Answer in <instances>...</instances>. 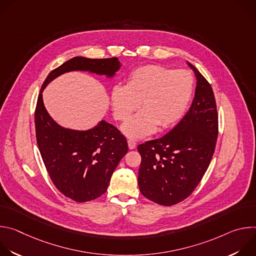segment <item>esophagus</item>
<instances>
[{
	"label": "esophagus",
	"instance_id": "1",
	"mask_svg": "<svg viewBox=\"0 0 256 256\" xmlns=\"http://www.w3.org/2000/svg\"><path fill=\"white\" fill-rule=\"evenodd\" d=\"M128 148H130V150H132V149H134V148L136 147V142L134 140H132V138H130V140H128Z\"/></svg>",
	"mask_w": 256,
	"mask_h": 256
}]
</instances>
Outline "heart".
I'll use <instances>...</instances> for the list:
<instances>
[{
	"label": "heart",
	"instance_id": "heart-1",
	"mask_svg": "<svg viewBox=\"0 0 256 256\" xmlns=\"http://www.w3.org/2000/svg\"><path fill=\"white\" fill-rule=\"evenodd\" d=\"M194 76L186 70H172L160 64H146L134 70L126 86L116 85L112 104L116 120L124 122L140 105L142 110L124 124V134L142 138L157 126L166 128L184 114L194 90Z\"/></svg>",
	"mask_w": 256,
	"mask_h": 256
}]
</instances>
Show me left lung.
<instances>
[{
    "label": "left lung",
    "mask_w": 256,
    "mask_h": 256,
    "mask_svg": "<svg viewBox=\"0 0 256 256\" xmlns=\"http://www.w3.org/2000/svg\"><path fill=\"white\" fill-rule=\"evenodd\" d=\"M188 64L198 80L190 110L167 134L138 146L140 192L161 206L176 204L192 194L216 148L218 122L214 91L198 68Z\"/></svg>",
    "instance_id": "left-lung-1"
}]
</instances>
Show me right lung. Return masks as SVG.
<instances>
[{"label": "right lung", "instance_id": "1", "mask_svg": "<svg viewBox=\"0 0 256 256\" xmlns=\"http://www.w3.org/2000/svg\"><path fill=\"white\" fill-rule=\"evenodd\" d=\"M120 68L118 58H72L50 72L38 94L34 120L42 161L54 186L77 202L93 200L107 190L114 169L128 151V142L114 126L104 120L85 132L60 126L46 112L42 91L66 72L89 70L112 77Z\"/></svg>", "mask_w": 256, "mask_h": 256}]
</instances>
